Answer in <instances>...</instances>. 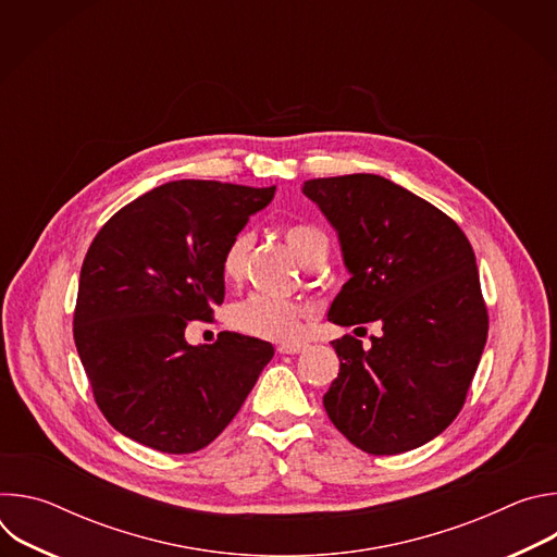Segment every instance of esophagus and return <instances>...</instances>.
<instances>
[{"mask_svg": "<svg viewBox=\"0 0 557 557\" xmlns=\"http://www.w3.org/2000/svg\"><path fill=\"white\" fill-rule=\"evenodd\" d=\"M306 348V344H299V342H290V344H280L277 346V350L282 352V355H297V352H301Z\"/></svg>", "mask_w": 557, "mask_h": 557, "instance_id": "obj_1", "label": "esophagus"}]
</instances>
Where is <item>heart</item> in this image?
Wrapping results in <instances>:
<instances>
[{
    "label": "heart",
    "mask_w": 557,
    "mask_h": 557,
    "mask_svg": "<svg viewBox=\"0 0 557 557\" xmlns=\"http://www.w3.org/2000/svg\"><path fill=\"white\" fill-rule=\"evenodd\" d=\"M282 235L306 267H317L324 262L329 253V240L320 226H314L310 222H293L282 228ZM251 247L253 235L249 231H240L231 237L220 262L222 277L228 284H237L245 277ZM304 317L306 308L299 301L253 293L240 301H235L228 308L226 322L237 333H245L258 339L288 342L299 335Z\"/></svg>",
    "instance_id": "b5f03b06"
}]
</instances>
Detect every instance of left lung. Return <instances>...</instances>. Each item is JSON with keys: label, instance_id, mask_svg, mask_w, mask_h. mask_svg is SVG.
I'll return each instance as SVG.
<instances>
[{"label": "left lung", "instance_id": "obj_1", "mask_svg": "<svg viewBox=\"0 0 557 557\" xmlns=\"http://www.w3.org/2000/svg\"><path fill=\"white\" fill-rule=\"evenodd\" d=\"M301 191L337 228L352 275L329 322L383 331L370 348L352 335L333 342L339 374L326 414L368 454L421 447L462 410L487 342L473 249L447 213L387 178H314Z\"/></svg>", "mask_w": 557, "mask_h": 557}]
</instances>
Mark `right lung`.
I'll return each mask as SVG.
<instances>
[{
    "mask_svg": "<svg viewBox=\"0 0 557 557\" xmlns=\"http://www.w3.org/2000/svg\"><path fill=\"white\" fill-rule=\"evenodd\" d=\"M275 187L174 181L119 209L86 253L74 306L76 352L108 423L163 454L207 447L243 408L269 342L220 333L189 346V322L224 301L222 253Z\"/></svg>",
    "mask_w": 557,
    "mask_h": 557,
    "instance_id": "right-lung-1",
    "label": "right lung"
}]
</instances>
